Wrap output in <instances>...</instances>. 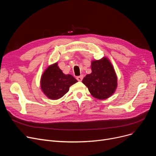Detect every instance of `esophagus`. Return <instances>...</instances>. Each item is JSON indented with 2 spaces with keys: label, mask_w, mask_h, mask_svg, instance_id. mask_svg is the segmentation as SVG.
I'll return each instance as SVG.
<instances>
[{
  "label": "esophagus",
  "mask_w": 156,
  "mask_h": 156,
  "mask_svg": "<svg viewBox=\"0 0 156 156\" xmlns=\"http://www.w3.org/2000/svg\"><path fill=\"white\" fill-rule=\"evenodd\" d=\"M83 75H81V76H78V77L76 78V79H77V80H78V81H81V80H83Z\"/></svg>",
  "instance_id": "1"
}]
</instances>
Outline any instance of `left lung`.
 <instances>
[{"mask_svg": "<svg viewBox=\"0 0 156 156\" xmlns=\"http://www.w3.org/2000/svg\"><path fill=\"white\" fill-rule=\"evenodd\" d=\"M92 73L82 80L90 93L99 100L107 99L112 96L118 87V77L110 60L103 57L91 61Z\"/></svg>", "mask_w": 156, "mask_h": 156, "instance_id": "obj_1", "label": "left lung"}]
</instances>
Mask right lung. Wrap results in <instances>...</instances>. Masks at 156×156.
<instances>
[{
	"instance_id": "right-lung-1",
	"label": "right lung",
	"mask_w": 156,
	"mask_h": 156,
	"mask_svg": "<svg viewBox=\"0 0 156 156\" xmlns=\"http://www.w3.org/2000/svg\"><path fill=\"white\" fill-rule=\"evenodd\" d=\"M71 75H65L58 63L48 66L40 78V87L44 94L51 100L62 97L69 90L70 86L77 82Z\"/></svg>"
}]
</instances>
